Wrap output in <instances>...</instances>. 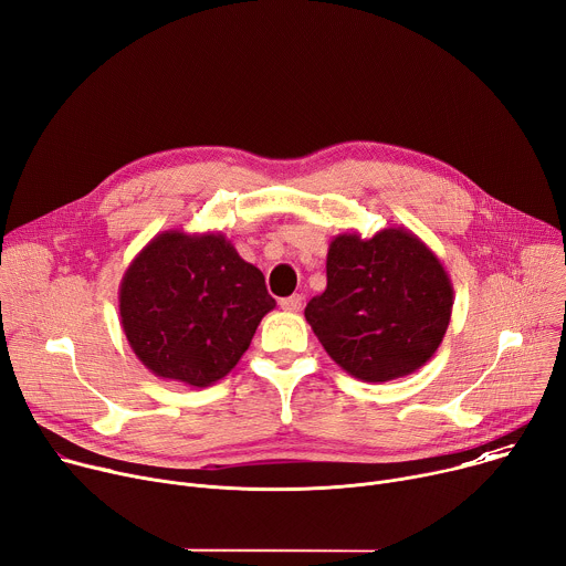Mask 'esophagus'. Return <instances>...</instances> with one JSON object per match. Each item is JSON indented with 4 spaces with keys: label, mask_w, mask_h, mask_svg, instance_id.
<instances>
[{
    "label": "esophagus",
    "mask_w": 566,
    "mask_h": 566,
    "mask_svg": "<svg viewBox=\"0 0 566 566\" xmlns=\"http://www.w3.org/2000/svg\"><path fill=\"white\" fill-rule=\"evenodd\" d=\"M301 306H303V296L301 294H292L287 298H281V308L285 313H298Z\"/></svg>",
    "instance_id": "obj_1"
}]
</instances>
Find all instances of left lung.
I'll use <instances>...</instances> for the list:
<instances>
[{"mask_svg": "<svg viewBox=\"0 0 566 566\" xmlns=\"http://www.w3.org/2000/svg\"><path fill=\"white\" fill-rule=\"evenodd\" d=\"M453 311V283L434 251L406 227L371 238L331 240L326 290L306 319L346 374L387 382L421 369L440 349Z\"/></svg>", "mask_w": 566, "mask_h": 566, "instance_id": "1", "label": "left lung"}]
</instances>
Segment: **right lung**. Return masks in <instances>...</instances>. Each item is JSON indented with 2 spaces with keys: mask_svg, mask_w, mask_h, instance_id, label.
Here are the masks:
<instances>
[{
  "mask_svg": "<svg viewBox=\"0 0 566 566\" xmlns=\"http://www.w3.org/2000/svg\"><path fill=\"white\" fill-rule=\"evenodd\" d=\"M274 306L263 272L220 231L158 233L119 283V324L138 360L190 387L224 378Z\"/></svg>",
  "mask_w": 566,
  "mask_h": 566,
  "instance_id": "obj_1",
  "label": "right lung"
}]
</instances>
